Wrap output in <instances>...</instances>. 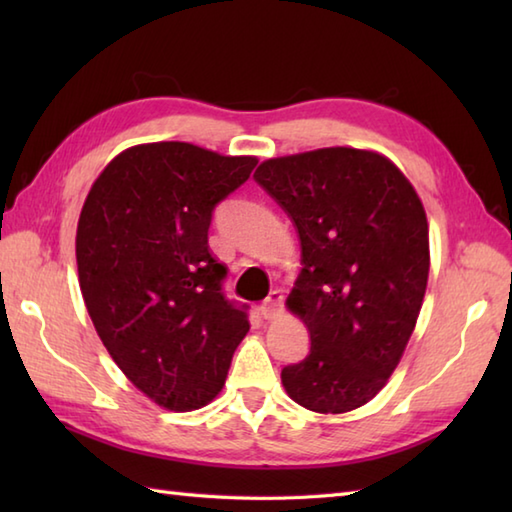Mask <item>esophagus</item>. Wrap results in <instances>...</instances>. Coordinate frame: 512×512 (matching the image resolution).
<instances>
[{
	"label": "esophagus",
	"instance_id": "obj_1",
	"mask_svg": "<svg viewBox=\"0 0 512 512\" xmlns=\"http://www.w3.org/2000/svg\"><path fill=\"white\" fill-rule=\"evenodd\" d=\"M281 310H284V295H281V290H270V295L259 306V312H262L264 319L270 321L281 314Z\"/></svg>",
	"mask_w": 512,
	"mask_h": 512
}]
</instances>
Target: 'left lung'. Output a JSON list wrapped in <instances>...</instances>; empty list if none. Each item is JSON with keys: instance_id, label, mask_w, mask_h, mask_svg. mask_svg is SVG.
Listing matches in <instances>:
<instances>
[{"instance_id": "obj_1", "label": "left lung", "mask_w": 512, "mask_h": 512, "mask_svg": "<svg viewBox=\"0 0 512 512\" xmlns=\"http://www.w3.org/2000/svg\"><path fill=\"white\" fill-rule=\"evenodd\" d=\"M253 178L301 242L303 268L286 303L306 323L310 354L281 369V383L310 411L361 407L396 369L427 290L418 193L394 162L350 147L270 158Z\"/></svg>"}]
</instances>
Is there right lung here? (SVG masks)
<instances>
[{"label": "right lung", "instance_id": "add662e5", "mask_svg": "<svg viewBox=\"0 0 512 512\" xmlns=\"http://www.w3.org/2000/svg\"><path fill=\"white\" fill-rule=\"evenodd\" d=\"M253 156L189 143L136 145L88 193L76 228L85 306L123 374L160 407L200 409L222 389L248 332L209 250L215 206L250 178Z\"/></svg>", "mask_w": 512, "mask_h": 512}]
</instances>
